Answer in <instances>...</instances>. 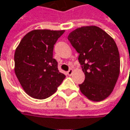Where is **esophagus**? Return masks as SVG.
Here are the masks:
<instances>
[{
  "instance_id": "34e87169",
  "label": "esophagus",
  "mask_w": 130,
  "mask_h": 130,
  "mask_svg": "<svg viewBox=\"0 0 130 130\" xmlns=\"http://www.w3.org/2000/svg\"><path fill=\"white\" fill-rule=\"evenodd\" d=\"M73 69H70L68 72H67V74H68V75H69V76H71L72 75V74H73Z\"/></svg>"
}]
</instances>
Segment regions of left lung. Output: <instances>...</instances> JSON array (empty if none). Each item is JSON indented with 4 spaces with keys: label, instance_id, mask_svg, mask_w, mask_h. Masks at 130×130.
I'll return each instance as SVG.
<instances>
[{
    "label": "left lung",
    "instance_id": "1",
    "mask_svg": "<svg viewBox=\"0 0 130 130\" xmlns=\"http://www.w3.org/2000/svg\"><path fill=\"white\" fill-rule=\"evenodd\" d=\"M68 39L76 49L85 74L80 91L89 100L99 102L108 98L120 74V55L115 41L97 26L78 27Z\"/></svg>",
    "mask_w": 130,
    "mask_h": 130
}]
</instances>
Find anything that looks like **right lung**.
Returning a JSON list of instances; mask_svg holds the SVG:
<instances>
[{
	"label": "right lung",
	"mask_w": 130,
	"mask_h": 130,
	"mask_svg": "<svg viewBox=\"0 0 130 130\" xmlns=\"http://www.w3.org/2000/svg\"><path fill=\"white\" fill-rule=\"evenodd\" d=\"M64 32V30H32L15 49V75L24 91L33 98H49L65 78L53 58L54 44Z\"/></svg>",
	"instance_id": "obj_1"
}]
</instances>
